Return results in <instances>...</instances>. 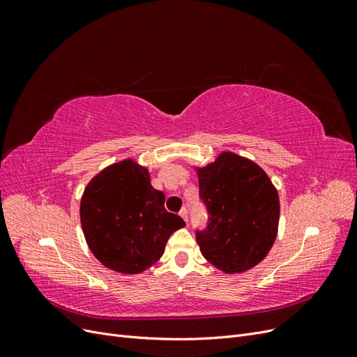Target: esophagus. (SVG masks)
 Listing matches in <instances>:
<instances>
[{"label": "esophagus", "mask_w": 357, "mask_h": 357, "mask_svg": "<svg viewBox=\"0 0 357 357\" xmlns=\"http://www.w3.org/2000/svg\"><path fill=\"white\" fill-rule=\"evenodd\" d=\"M188 213H189V211H188V208H186V207H183V208L180 210V215H181V218L185 219L186 222H188Z\"/></svg>", "instance_id": "34e87169"}]
</instances>
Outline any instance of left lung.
I'll list each match as a JSON object with an SVG mask.
<instances>
[{
  "instance_id": "left-lung-1",
  "label": "left lung",
  "mask_w": 357,
  "mask_h": 357,
  "mask_svg": "<svg viewBox=\"0 0 357 357\" xmlns=\"http://www.w3.org/2000/svg\"><path fill=\"white\" fill-rule=\"evenodd\" d=\"M199 198L207 208V228L197 229L202 256L223 273H243L273 247L280 201L266 172L255 162L223 152L198 169Z\"/></svg>"
}]
</instances>
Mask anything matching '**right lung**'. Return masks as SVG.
<instances>
[{
  "label": "right lung",
  "instance_id": "obj_1",
  "mask_svg": "<svg viewBox=\"0 0 357 357\" xmlns=\"http://www.w3.org/2000/svg\"><path fill=\"white\" fill-rule=\"evenodd\" d=\"M149 171L126 159L107 167L84 189L80 220L91 252L107 268L138 274L164 255L171 234L185 220L164 207Z\"/></svg>",
  "mask_w": 357,
  "mask_h": 357
}]
</instances>
